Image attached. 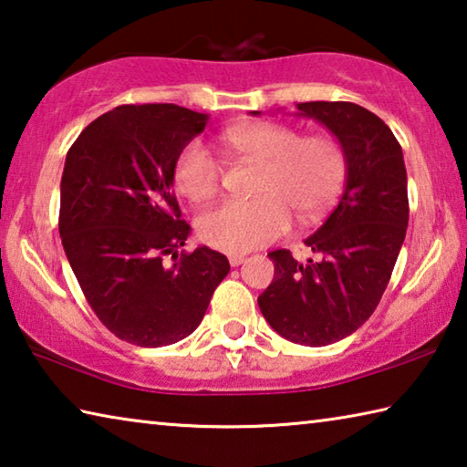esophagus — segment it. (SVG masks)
Instances as JSON below:
<instances>
[{
    "label": "esophagus",
    "mask_w": 467,
    "mask_h": 467,
    "mask_svg": "<svg viewBox=\"0 0 467 467\" xmlns=\"http://www.w3.org/2000/svg\"><path fill=\"white\" fill-rule=\"evenodd\" d=\"M244 259L247 257H244L243 253H231V255H228V262H231L233 267H239L241 264H244Z\"/></svg>",
    "instance_id": "34e87169"
}]
</instances>
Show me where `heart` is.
Returning <instances> with one entry per match:
<instances>
[{"mask_svg": "<svg viewBox=\"0 0 467 467\" xmlns=\"http://www.w3.org/2000/svg\"><path fill=\"white\" fill-rule=\"evenodd\" d=\"M223 152L259 164L253 200H233L197 218V233L210 247L247 253L288 231L290 214L309 224L327 214L342 192L348 158L331 136H300L284 123H239L218 136ZM172 181L189 202L203 203L220 189V164L200 141L181 150Z\"/></svg>", "mask_w": 467, "mask_h": 467, "instance_id": "obj_1", "label": "heart"}]
</instances>
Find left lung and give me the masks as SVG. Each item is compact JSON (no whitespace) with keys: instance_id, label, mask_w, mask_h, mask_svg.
I'll return each mask as SVG.
<instances>
[{"instance_id":"obj_1","label":"left lung","mask_w":467,"mask_h":467,"mask_svg":"<svg viewBox=\"0 0 467 467\" xmlns=\"http://www.w3.org/2000/svg\"><path fill=\"white\" fill-rule=\"evenodd\" d=\"M296 109L342 144L346 185L336 210L305 239L317 262L300 264L286 249L267 253L274 280L257 305L282 337L317 348L354 334L377 309L406 239L408 177L400 141L365 107L313 100Z\"/></svg>"}]
</instances>
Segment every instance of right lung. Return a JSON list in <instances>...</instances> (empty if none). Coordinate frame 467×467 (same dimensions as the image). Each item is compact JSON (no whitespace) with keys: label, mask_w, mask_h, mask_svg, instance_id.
Instances as JSON below:
<instances>
[{"label":"right lung","mask_w":467,"mask_h":467,"mask_svg":"<svg viewBox=\"0 0 467 467\" xmlns=\"http://www.w3.org/2000/svg\"><path fill=\"white\" fill-rule=\"evenodd\" d=\"M208 119L177 105L115 107L66 156L63 251L97 317L130 344L158 348L193 334L231 272L205 244L179 255L192 226L181 220L172 169Z\"/></svg>","instance_id":"1"}]
</instances>
